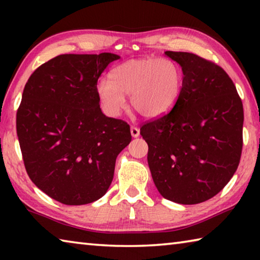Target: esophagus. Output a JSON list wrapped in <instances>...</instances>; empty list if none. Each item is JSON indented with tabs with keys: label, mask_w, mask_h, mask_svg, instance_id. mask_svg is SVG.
I'll return each instance as SVG.
<instances>
[{
	"label": "esophagus",
	"mask_w": 260,
	"mask_h": 260,
	"mask_svg": "<svg viewBox=\"0 0 260 260\" xmlns=\"http://www.w3.org/2000/svg\"><path fill=\"white\" fill-rule=\"evenodd\" d=\"M131 134H132V136H133V138H138V136L140 135V129L138 128V127L132 126L131 127Z\"/></svg>",
	"instance_id": "esophagus-1"
}]
</instances>
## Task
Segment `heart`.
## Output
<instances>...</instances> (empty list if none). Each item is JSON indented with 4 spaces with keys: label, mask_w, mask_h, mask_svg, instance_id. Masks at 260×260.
<instances>
[{
    "label": "heart",
    "mask_w": 260,
    "mask_h": 260,
    "mask_svg": "<svg viewBox=\"0 0 260 260\" xmlns=\"http://www.w3.org/2000/svg\"><path fill=\"white\" fill-rule=\"evenodd\" d=\"M108 79L98 83L101 104L117 117L131 96L132 108L146 118H158L170 111L181 95L183 73L170 58L131 59L114 67Z\"/></svg>",
    "instance_id": "1"
}]
</instances>
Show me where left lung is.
<instances>
[{"mask_svg":"<svg viewBox=\"0 0 260 260\" xmlns=\"http://www.w3.org/2000/svg\"><path fill=\"white\" fill-rule=\"evenodd\" d=\"M183 72L181 95L169 113L140 134L158 191L179 204H197L221 191L240 164L243 105L230 76L191 52L165 51Z\"/></svg>","mask_w":260,"mask_h":260,"instance_id":"left-lung-1","label":"left lung"}]
</instances>
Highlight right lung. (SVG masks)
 I'll return each instance as SVG.
<instances>
[{"mask_svg":"<svg viewBox=\"0 0 260 260\" xmlns=\"http://www.w3.org/2000/svg\"><path fill=\"white\" fill-rule=\"evenodd\" d=\"M118 55L65 54L30 74L17 111L24 165L39 189L60 203L101 199L116 158L132 140L129 125L100 108L98 80Z\"/></svg>","mask_w":260,"mask_h":260,"instance_id":"add662e5","label":"right lung"}]
</instances>
